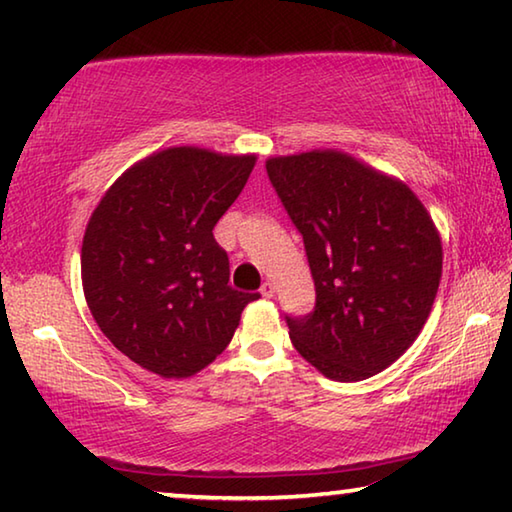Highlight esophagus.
<instances>
[{
    "mask_svg": "<svg viewBox=\"0 0 512 512\" xmlns=\"http://www.w3.org/2000/svg\"><path fill=\"white\" fill-rule=\"evenodd\" d=\"M259 293H262L264 298H273V296H275V287H273V282H264V284H262V289H259Z\"/></svg>",
    "mask_w": 512,
    "mask_h": 512,
    "instance_id": "1",
    "label": "esophagus"
}]
</instances>
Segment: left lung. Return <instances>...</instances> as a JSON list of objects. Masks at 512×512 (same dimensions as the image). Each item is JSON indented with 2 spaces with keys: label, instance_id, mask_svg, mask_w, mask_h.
<instances>
[{
  "label": "left lung",
  "instance_id": "left-lung-1",
  "mask_svg": "<svg viewBox=\"0 0 512 512\" xmlns=\"http://www.w3.org/2000/svg\"><path fill=\"white\" fill-rule=\"evenodd\" d=\"M266 173L316 287L311 314L284 316L293 348L334 381L377 375L429 318L443 275L436 225L404 183L341 151L271 158Z\"/></svg>",
  "mask_w": 512,
  "mask_h": 512
}]
</instances>
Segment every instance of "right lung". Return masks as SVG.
I'll return each instance as SVG.
<instances>
[{"instance_id": "add662e5", "label": "right lung", "mask_w": 512, "mask_h": 512, "mask_svg": "<svg viewBox=\"0 0 512 512\" xmlns=\"http://www.w3.org/2000/svg\"><path fill=\"white\" fill-rule=\"evenodd\" d=\"M255 155L173 146L115 180L85 228L83 291L108 341L164 379L192 377L228 348L259 293L232 289L212 235Z\"/></svg>"}]
</instances>
